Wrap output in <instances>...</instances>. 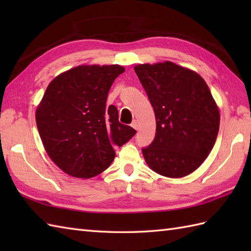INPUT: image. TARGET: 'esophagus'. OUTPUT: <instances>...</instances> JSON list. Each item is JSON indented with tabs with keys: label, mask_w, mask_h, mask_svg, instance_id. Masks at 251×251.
I'll use <instances>...</instances> for the list:
<instances>
[{
	"label": "esophagus",
	"mask_w": 251,
	"mask_h": 251,
	"mask_svg": "<svg viewBox=\"0 0 251 251\" xmlns=\"http://www.w3.org/2000/svg\"><path fill=\"white\" fill-rule=\"evenodd\" d=\"M131 127H132V128H135L136 130L138 129V122L136 120H134V121L131 122Z\"/></svg>",
	"instance_id": "34e87169"
}]
</instances>
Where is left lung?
Returning <instances> with one entry per match:
<instances>
[{
  "label": "left lung",
  "instance_id": "left-lung-1",
  "mask_svg": "<svg viewBox=\"0 0 251 251\" xmlns=\"http://www.w3.org/2000/svg\"><path fill=\"white\" fill-rule=\"evenodd\" d=\"M135 71L153 106L156 132L142 149L147 164L169 178L193 173L209 155L219 131V110L199 74L166 61Z\"/></svg>",
  "mask_w": 251,
  "mask_h": 251
}]
</instances>
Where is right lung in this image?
I'll list each match as a JSON object with an SVG mask.
<instances>
[{"instance_id":"right-lung-1","label":"right lung","mask_w":251,"mask_h":251,"mask_svg":"<svg viewBox=\"0 0 251 251\" xmlns=\"http://www.w3.org/2000/svg\"><path fill=\"white\" fill-rule=\"evenodd\" d=\"M119 65L79 66L52 79L36 109V126L45 150L58 167L76 178L108 168L136 130L119 121L115 105L105 108Z\"/></svg>"}]
</instances>
